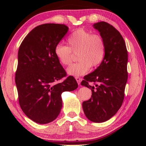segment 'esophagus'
I'll return each instance as SVG.
<instances>
[{
	"label": "esophagus",
	"instance_id": "1",
	"mask_svg": "<svg viewBox=\"0 0 146 146\" xmlns=\"http://www.w3.org/2000/svg\"><path fill=\"white\" fill-rule=\"evenodd\" d=\"M76 80L78 84V85L80 84V82L82 81V78H79V77H76Z\"/></svg>",
	"mask_w": 146,
	"mask_h": 146
}]
</instances>
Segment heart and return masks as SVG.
<instances>
[{"instance_id":"heart-1","label":"heart","mask_w":146,"mask_h":146,"mask_svg":"<svg viewBox=\"0 0 146 146\" xmlns=\"http://www.w3.org/2000/svg\"><path fill=\"white\" fill-rule=\"evenodd\" d=\"M67 46L58 44L54 48V54L59 63L68 66L73 60V53L77 54L78 62L67 68L69 75L84 74L90 67H97L105 56L106 44L100 35L80 29L73 32L67 39Z\"/></svg>"}]
</instances>
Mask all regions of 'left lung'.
Here are the masks:
<instances>
[{
	"label": "left lung",
	"mask_w": 146,
	"mask_h": 146,
	"mask_svg": "<svg viewBox=\"0 0 146 146\" xmlns=\"http://www.w3.org/2000/svg\"><path fill=\"white\" fill-rule=\"evenodd\" d=\"M106 44L105 56L93 72L84 77L81 85L92 90V96L82 103L86 116L93 122H104L122 105L127 80V51L119 32L106 22L94 25Z\"/></svg>",
	"instance_id": "8db88e82"
}]
</instances>
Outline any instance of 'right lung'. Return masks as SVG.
Segmentation results:
<instances>
[{
	"label": "right lung",
	"mask_w": 146,
	"mask_h": 146,
	"mask_svg": "<svg viewBox=\"0 0 146 146\" xmlns=\"http://www.w3.org/2000/svg\"><path fill=\"white\" fill-rule=\"evenodd\" d=\"M62 24H44L32 30L19 47L15 82L22 110L36 123L56 118L62 106V93L73 91L78 84L54 54V48L67 33ZM66 79L60 83L63 77Z\"/></svg>",
	"instance_id": "1"
}]
</instances>
